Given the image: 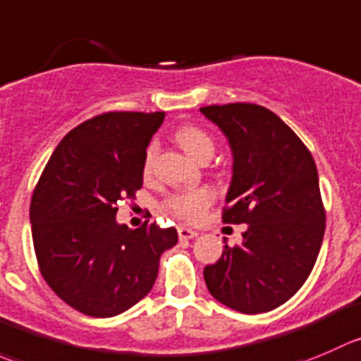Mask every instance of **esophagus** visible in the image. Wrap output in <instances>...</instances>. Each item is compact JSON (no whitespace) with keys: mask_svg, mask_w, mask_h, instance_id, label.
Here are the masks:
<instances>
[{"mask_svg":"<svg viewBox=\"0 0 361 361\" xmlns=\"http://www.w3.org/2000/svg\"><path fill=\"white\" fill-rule=\"evenodd\" d=\"M178 236H180V240H192V238L197 236V231L188 229V227H178Z\"/></svg>","mask_w":361,"mask_h":361,"instance_id":"obj_1","label":"esophagus"}]
</instances>
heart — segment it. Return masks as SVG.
Instances as JSON below:
<instances>
[{
    "label": "heart",
    "instance_id": "obj_1",
    "mask_svg": "<svg viewBox=\"0 0 361 361\" xmlns=\"http://www.w3.org/2000/svg\"><path fill=\"white\" fill-rule=\"evenodd\" d=\"M178 145L188 153L197 162H206L213 157L215 152V141L204 128L197 125H183L174 134ZM157 157V145L152 142L148 145L145 152V160H142V174L146 178L152 174L153 164ZM213 202V194L208 188H195V190L183 192V194L171 195L166 201V208L185 222H195L202 213L208 209V206Z\"/></svg>",
    "mask_w": 361,
    "mask_h": 361
}]
</instances>
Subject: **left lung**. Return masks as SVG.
I'll list each match as a JSON object with an SVG mask.
<instances>
[{
	"mask_svg": "<svg viewBox=\"0 0 361 361\" xmlns=\"http://www.w3.org/2000/svg\"><path fill=\"white\" fill-rule=\"evenodd\" d=\"M233 149V180L222 222L247 224L243 243L226 245L204 268L208 291L243 314L288 302L316 264L326 226L316 162L275 113L238 102L201 107Z\"/></svg>",
	"mask_w": 361,
	"mask_h": 361,
	"instance_id": "left-lung-1",
	"label": "left lung"
}]
</instances>
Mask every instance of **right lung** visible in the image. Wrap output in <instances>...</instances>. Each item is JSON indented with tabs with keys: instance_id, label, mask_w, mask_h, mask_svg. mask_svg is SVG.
<instances>
[{
	"instance_id": "1",
	"label": "right lung",
	"mask_w": 361,
	"mask_h": 361,
	"mask_svg": "<svg viewBox=\"0 0 361 361\" xmlns=\"http://www.w3.org/2000/svg\"><path fill=\"white\" fill-rule=\"evenodd\" d=\"M166 113H104L68 132L42 171L30 206L38 268L72 309L113 317L141 302L159 275L174 227L116 222L142 187V160Z\"/></svg>"
}]
</instances>
